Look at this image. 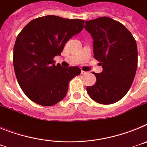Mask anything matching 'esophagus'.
Listing matches in <instances>:
<instances>
[{
	"label": "esophagus",
	"instance_id": "esophagus-1",
	"mask_svg": "<svg viewBox=\"0 0 147 147\" xmlns=\"http://www.w3.org/2000/svg\"><path fill=\"white\" fill-rule=\"evenodd\" d=\"M87 72L86 71H81V74L84 75V74H86Z\"/></svg>",
	"mask_w": 147,
	"mask_h": 147
}]
</instances>
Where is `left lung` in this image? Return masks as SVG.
<instances>
[{"label": "left lung", "mask_w": 147, "mask_h": 147, "mask_svg": "<svg viewBox=\"0 0 147 147\" xmlns=\"http://www.w3.org/2000/svg\"><path fill=\"white\" fill-rule=\"evenodd\" d=\"M85 28L93 39V57L103 67L100 74L93 72L96 82L87 87V92L97 103L113 104L127 94L134 80L136 40L123 24L107 17L86 21Z\"/></svg>", "instance_id": "obj_1"}]
</instances>
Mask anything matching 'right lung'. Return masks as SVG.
Returning <instances> with one entry per match:
<instances>
[{"instance_id": "add662e5", "label": "right lung", "mask_w": 147, "mask_h": 147, "mask_svg": "<svg viewBox=\"0 0 147 147\" xmlns=\"http://www.w3.org/2000/svg\"><path fill=\"white\" fill-rule=\"evenodd\" d=\"M85 20L47 15L34 19L17 37L13 65L25 95L42 106H52L65 96L68 84L80 74L77 66L55 65L66 42L84 27Z\"/></svg>"}]
</instances>
